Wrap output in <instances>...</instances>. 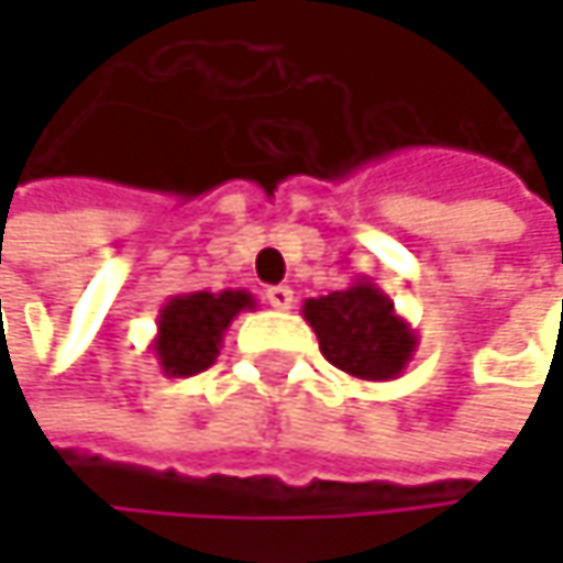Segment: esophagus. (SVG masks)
Masks as SVG:
<instances>
[{"label": "esophagus", "mask_w": 563, "mask_h": 563, "mask_svg": "<svg viewBox=\"0 0 563 563\" xmlns=\"http://www.w3.org/2000/svg\"><path fill=\"white\" fill-rule=\"evenodd\" d=\"M267 302H271L274 309H289V306H292V289H289V286H271V289H267Z\"/></svg>", "instance_id": "1"}]
</instances>
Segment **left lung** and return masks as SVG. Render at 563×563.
<instances>
[{
	"instance_id": "left-lung-1",
	"label": "left lung",
	"mask_w": 563,
	"mask_h": 563,
	"mask_svg": "<svg viewBox=\"0 0 563 563\" xmlns=\"http://www.w3.org/2000/svg\"><path fill=\"white\" fill-rule=\"evenodd\" d=\"M325 362L362 382H394L417 352V332L394 309L391 296L358 277L352 286L302 302Z\"/></svg>"
}]
</instances>
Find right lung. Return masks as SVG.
Wrapping results in <instances>:
<instances>
[{"instance_id": "right-lung-1", "label": "right lung", "mask_w": 563, "mask_h": 563, "mask_svg": "<svg viewBox=\"0 0 563 563\" xmlns=\"http://www.w3.org/2000/svg\"><path fill=\"white\" fill-rule=\"evenodd\" d=\"M257 309V299L247 289L221 292H178L169 296L156 319V339L150 352L156 355L166 378H191L214 365L221 339L234 316Z\"/></svg>"}]
</instances>
